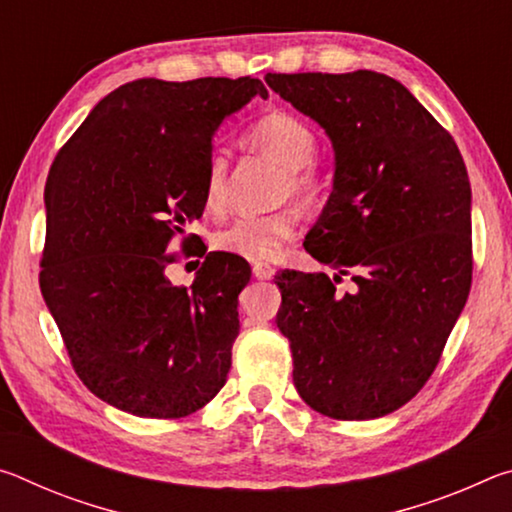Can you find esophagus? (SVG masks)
Returning a JSON list of instances; mask_svg holds the SVG:
<instances>
[{"label": "esophagus", "instance_id": "esophagus-1", "mask_svg": "<svg viewBox=\"0 0 512 512\" xmlns=\"http://www.w3.org/2000/svg\"><path fill=\"white\" fill-rule=\"evenodd\" d=\"M253 275L257 277V280H271V277L275 275V268L271 264H255Z\"/></svg>", "mask_w": 512, "mask_h": 512}]
</instances>
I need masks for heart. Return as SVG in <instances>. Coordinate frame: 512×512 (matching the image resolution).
Masks as SVG:
<instances>
[{
    "mask_svg": "<svg viewBox=\"0 0 512 512\" xmlns=\"http://www.w3.org/2000/svg\"><path fill=\"white\" fill-rule=\"evenodd\" d=\"M246 140L257 151L266 153L284 167V178L277 189V201L293 198L300 207H316L323 198V178L311 167L318 142L305 121L289 112H268L248 128ZM230 194V162L228 153L214 149L207 158L203 198L214 212H221ZM300 214L293 205L277 207L259 216H241L228 228L214 235V246L228 255H237L248 262H271L282 248L298 235Z\"/></svg>",
    "mask_w": 512,
    "mask_h": 512,
    "instance_id": "1",
    "label": "heart"
}]
</instances>
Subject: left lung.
Wrapping results in <instances>:
<instances>
[{"instance_id":"obj_1","label":"left lung","mask_w":512,"mask_h":512,"mask_svg":"<svg viewBox=\"0 0 512 512\" xmlns=\"http://www.w3.org/2000/svg\"><path fill=\"white\" fill-rule=\"evenodd\" d=\"M266 83L334 146V187L305 248L339 273L275 275L293 384L327 418H381L427 384L472 287L463 155L386 74H266ZM343 274L352 292L335 289Z\"/></svg>"}]
</instances>
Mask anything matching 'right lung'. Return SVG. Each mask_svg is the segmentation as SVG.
<instances>
[{
	"instance_id": "1",
	"label": "right lung",
	"mask_w": 512,
	"mask_h": 512,
	"mask_svg": "<svg viewBox=\"0 0 512 512\" xmlns=\"http://www.w3.org/2000/svg\"><path fill=\"white\" fill-rule=\"evenodd\" d=\"M255 94L250 76L126 83L51 164L40 291L76 375L119 411L185 418L228 379L250 266L203 253L192 287H173L167 246L203 216L216 128Z\"/></svg>"
}]
</instances>
